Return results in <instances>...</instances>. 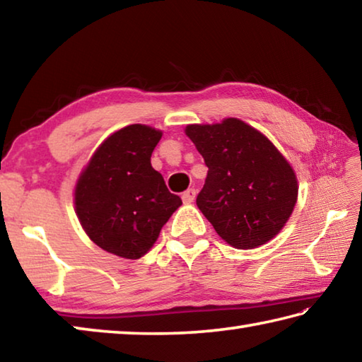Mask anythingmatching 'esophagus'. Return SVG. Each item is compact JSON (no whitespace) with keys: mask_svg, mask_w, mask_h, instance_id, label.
<instances>
[{"mask_svg":"<svg viewBox=\"0 0 362 362\" xmlns=\"http://www.w3.org/2000/svg\"><path fill=\"white\" fill-rule=\"evenodd\" d=\"M182 198H183V201H185V203H193L194 198H196V189L194 188H188L187 192H183Z\"/></svg>","mask_w":362,"mask_h":362,"instance_id":"esophagus-1","label":"esophagus"}]
</instances>
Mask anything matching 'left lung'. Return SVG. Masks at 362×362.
Here are the masks:
<instances>
[{
  "instance_id": "obj_1",
  "label": "left lung",
  "mask_w": 362,
  "mask_h": 362,
  "mask_svg": "<svg viewBox=\"0 0 362 362\" xmlns=\"http://www.w3.org/2000/svg\"><path fill=\"white\" fill-rule=\"evenodd\" d=\"M185 132L209 169L196 204L218 236L236 249L276 236L298 193L296 174L276 146L236 118L189 124Z\"/></svg>"
}]
</instances>
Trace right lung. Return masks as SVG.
I'll use <instances>...</instances> for the list:
<instances>
[{
  "mask_svg": "<svg viewBox=\"0 0 362 362\" xmlns=\"http://www.w3.org/2000/svg\"><path fill=\"white\" fill-rule=\"evenodd\" d=\"M161 132L144 124L122 127L94 153L79 177L75 206L97 246L124 259H140L182 204L151 168Z\"/></svg>",
  "mask_w": 362,
  "mask_h": 362,
  "instance_id": "1",
  "label": "right lung"
}]
</instances>
